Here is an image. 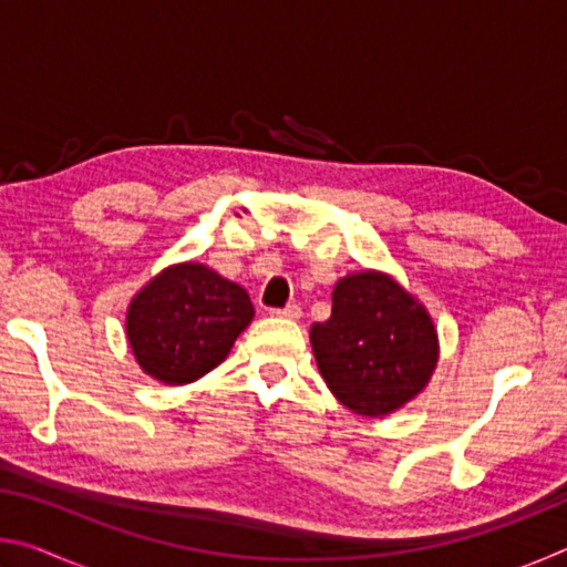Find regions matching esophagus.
Returning <instances> with one entry per match:
<instances>
[{
  "mask_svg": "<svg viewBox=\"0 0 567 567\" xmlns=\"http://www.w3.org/2000/svg\"><path fill=\"white\" fill-rule=\"evenodd\" d=\"M272 318H285V320H300L302 318V307L300 305H287L282 310H270Z\"/></svg>",
  "mask_w": 567,
  "mask_h": 567,
  "instance_id": "1",
  "label": "esophagus"
}]
</instances>
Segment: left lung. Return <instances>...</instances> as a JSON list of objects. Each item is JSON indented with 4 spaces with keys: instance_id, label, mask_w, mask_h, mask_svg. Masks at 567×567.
Masks as SVG:
<instances>
[{
    "instance_id": "1",
    "label": "left lung",
    "mask_w": 567,
    "mask_h": 567,
    "mask_svg": "<svg viewBox=\"0 0 567 567\" xmlns=\"http://www.w3.org/2000/svg\"><path fill=\"white\" fill-rule=\"evenodd\" d=\"M310 342L332 395L364 417L405 408L427 388L440 360L427 307L380 270L340 277L330 320L312 324Z\"/></svg>"
}]
</instances>
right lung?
Segmentation results:
<instances>
[{"mask_svg":"<svg viewBox=\"0 0 567 567\" xmlns=\"http://www.w3.org/2000/svg\"><path fill=\"white\" fill-rule=\"evenodd\" d=\"M252 318L245 287L203 262H177L132 297L124 332L145 375L189 385L227 358Z\"/></svg>","mask_w":567,"mask_h":567,"instance_id":"right-lung-1","label":"right lung"}]
</instances>
